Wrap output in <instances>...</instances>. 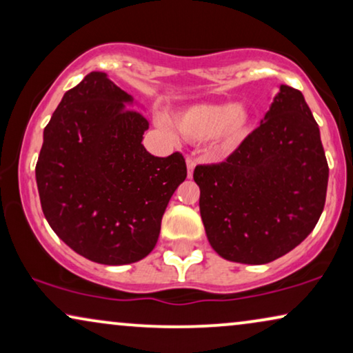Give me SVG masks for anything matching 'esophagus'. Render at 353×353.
I'll list each match as a JSON object with an SVG mask.
<instances>
[{"label": "esophagus", "instance_id": "1", "mask_svg": "<svg viewBox=\"0 0 353 353\" xmlns=\"http://www.w3.org/2000/svg\"><path fill=\"white\" fill-rule=\"evenodd\" d=\"M186 167H188V178H191L192 172H194V167H196V159L186 157Z\"/></svg>", "mask_w": 353, "mask_h": 353}]
</instances>
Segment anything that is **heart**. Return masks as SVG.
I'll return each mask as SVG.
<instances>
[{
    "mask_svg": "<svg viewBox=\"0 0 353 353\" xmlns=\"http://www.w3.org/2000/svg\"><path fill=\"white\" fill-rule=\"evenodd\" d=\"M173 123L190 141L209 139L215 152L226 154L234 151L248 137L250 112L243 104L199 103L176 112ZM159 125L172 132L168 120L159 119Z\"/></svg>",
    "mask_w": 353,
    "mask_h": 353,
    "instance_id": "b5f03b06",
    "label": "heart"
}]
</instances>
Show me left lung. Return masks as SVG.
I'll return each mask as SVG.
<instances>
[{
    "label": "left lung",
    "instance_id": "8db88e82",
    "mask_svg": "<svg viewBox=\"0 0 353 353\" xmlns=\"http://www.w3.org/2000/svg\"><path fill=\"white\" fill-rule=\"evenodd\" d=\"M207 239L230 262H273L320 220L330 168L303 94L279 86L260 127L225 162L197 165Z\"/></svg>",
    "mask_w": 353,
    "mask_h": 353
}]
</instances>
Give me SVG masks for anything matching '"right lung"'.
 Instances as JSON below:
<instances>
[{"label": "right lung", "instance_id": "right-lung-1", "mask_svg": "<svg viewBox=\"0 0 353 353\" xmlns=\"http://www.w3.org/2000/svg\"><path fill=\"white\" fill-rule=\"evenodd\" d=\"M128 105L133 96L104 72H91L62 96L35 168L52 231L103 265L133 263L151 252L168 201L186 178L180 152L146 151L149 122Z\"/></svg>", "mask_w": 353, "mask_h": 353}]
</instances>
